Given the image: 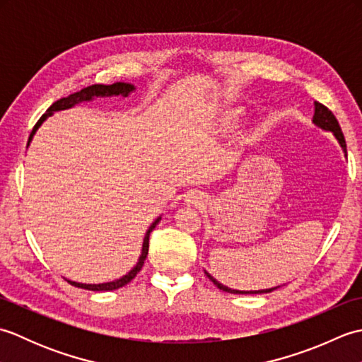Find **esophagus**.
<instances>
[{
	"label": "esophagus",
	"mask_w": 362,
	"mask_h": 362,
	"mask_svg": "<svg viewBox=\"0 0 362 362\" xmlns=\"http://www.w3.org/2000/svg\"><path fill=\"white\" fill-rule=\"evenodd\" d=\"M185 202L188 205H194V206H201L205 202V194L201 193V191H189V193L185 196Z\"/></svg>",
	"instance_id": "esophagus-1"
}]
</instances>
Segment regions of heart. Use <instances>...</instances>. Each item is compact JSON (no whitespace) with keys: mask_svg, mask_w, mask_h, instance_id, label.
<instances>
[{"mask_svg":"<svg viewBox=\"0 0 362 362\" xmlns=\"http://www.w3.org/2000/svg\"><path fill=\"white\" fill-rule=\"evenodd\" d=\"M230 119H233V117H230Z\"/></svg>","mask_w":362,"mask_h":362,"instance_id":"1","label":"heart"}]
</instances>
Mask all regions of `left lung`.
Listing matches in <instances>:
<instances>
[{
    "mask_svg": "<svg viewBox=\"0 0 362 362\" xmlns=\"http://www.w3.org/2000/svg\"><path fill=\"white\" fill-rule=\"evenodd\" d=\"M313 122L316 124L317 127H320L322 130H328V132H333L334 138L337 140V143L341 144V148L345 153V157H347V144H345V138L344 134L341 130L339 122H337L336 117L332 113V110H328L325 105H322L320 103H314V117H313ZM205 275L209 276L210 281H213L214 286H218L221 291H226L230 292V294H266V292H272L276 288H269V289H258V291H238V289H232V288H227L224 284L219 283L214 276H211L209 272L205 271Z\"/></svg>",
    "mask_w": 362,
    "mask_h": 362,
    "instance_id": "left-lung-1",
    "label": "left lung"
}]
</instances>
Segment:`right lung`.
Masks as SVG:
<instances>
[{"label": "right lung", "mask_w": 362, "mask_h": 362, "mask_svg": "<svg viewBox=\"0 0 362 362\" xmlns=\"http://www.w3.org/2000/svg\"><path fill=\"white\" fill-rule=\"evenodd\" d=\"M135 90V87L132 86V83H126V82H115L112 83V86H103V83H95V86H90V87H86L82 88L81 91H76V93L66 96V98H62L59 99V101L54 103L48 110H46L45 115H42V118L37 121V124L34 126L33 132H30L29 135V141H28V146L30 143V140H33L34 134L37 132V129L42 126V122L51 117V115L54 112L57 110H65V109H71L73 105L79 104V103H83V101H91L95 96H127L132 93V91ZM161 218H157L156 221L152 222L151 227L148 228V232H146L144 235V240H143V249H141V255L140 258H138V263L135 264V267L132 269V271L127 272L126 275H122L121 279L118 280H113V281H109V283H99V284H87V283H78V281H71L68 280V283L73 284V286L76 288H82V289H88V291H115V289H119L122 286H126V284L129 281H132L136 274L141 271V267L144 264V259L146 257H148V250H149V235L153 228H156V226L158 224Z\"/></svg>", "instance_id": "add662e5"}]
</instances>
